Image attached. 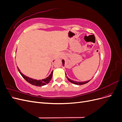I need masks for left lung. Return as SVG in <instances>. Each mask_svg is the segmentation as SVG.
I'll use <instances>...</instances> for the list:
<instances>
[{
  "instance_id": "left-lung-1",
  "label": "left lung",
  "mask_w": 122,
  "mask_h": 122,
  "mask_svg": "<svg viewBox=\"0 0 122 122\" xmlns=\"http://www.w3.org/2000/svg\"><path fill=\"white\" fill-rule=\"evenodd\" d=\"M62 65H63V66H64V65H65V61H64V60H62ZM67 79H68V80L70 82H71V83H74V84H76V85H82V84H86V83H87V82H88L90 81V80H88V81H83V82H78V81H74V80H71V79H70L68 77H67Z\"/></svg>"
}]
</instances>
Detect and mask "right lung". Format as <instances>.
Segmentation results:
<instances>
[{
	"label": "right lung",
	"instance_id": "obj_1",
	"mask_svg": "<svg viewBox=\"0 0 122 122\" xmlns=\"http://www.w3.org/2000/svg\"><path fill=\"white\" fill-rule=\"evenodd\" d=\"M17 68H18V71H19V73H20V74L21 75V76H22L23 78L26 80L28 82L31 84L32 85H34V86H45V85L48 84L49 82V81L51 79V78H52V77L53 71L51 72L50 75L48 77H47L46 79H42V80H38L32 79V78H29V77H28L26 76L25 75L23 74L20 72V70H19V68H18V67H17Z\"/></svg>",
	"mask_w": 122,
	"mask_h": 122
}]
</instances>
